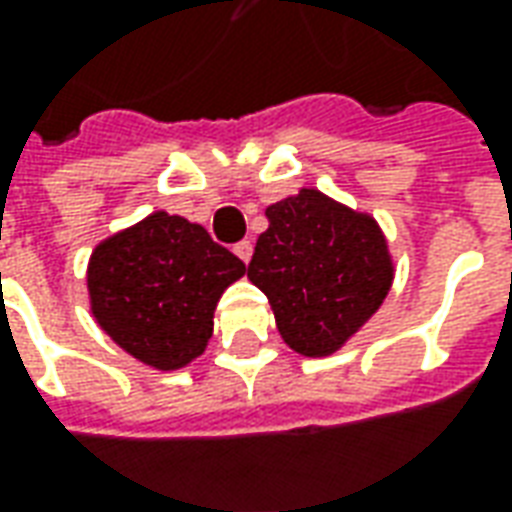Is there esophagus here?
Wrapping results in <instances>:
<instances>
[{"instance_id": "34e87169", "label": "esophagus", "mask_w": 512, "mask_h": 512, "mask_svg": "<svg viewBox=\"0 0 512 512\" xmlns=\"http://www.w3.org/2000/svg\"><path fill=\"white\" fill-rule=\"evenodd\" d=\"M252 249H255V246H252V241H238V244L233 246V252L241 257L244 263H249V260H252Z\"/></svg>"}]
</instances>
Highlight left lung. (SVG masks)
<instances>
[{
	"mask_svg": "<svg viewBox=\"0 0 512 512\" xmlns=\"http://www.w3.org/2000/svg\"><path fill=\"white\" fill-rule=\"evenodd\" d=\"M266 219L246 277L268 296L296 354H337L392 288L395 260L381 224L312 186L268 205Z\"/></svg>",
	"mask_w": 512,
	"mask_h": 512,
	"instance_id": "1",
	"label": "left lung"
}]
</instances>
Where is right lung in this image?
I'll return each instance as SVG.
<instances>
[{
    "label": "right lung",
    "mask_w": 512,
    "mask_h": 512,
    "mask_svg": "<svg viewBox=\"0 0 512 512\" xmlns=\"http://www.w3.org/2000/svg\"><path fill=\"white\" fill-rule=\"evenodd\" d=\"M244 274V263L213 244L202 224L153 211L95 246L87 299L112 343L169 373L202 356L216 304Z\"/></svg>",
    "instance_id": "1"
}]
</instances>
